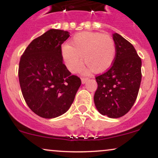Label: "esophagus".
<instances>
[{"instance_id":"34e87169","label":"esophagus","mask_w":158,"mask_h":158,"mask_svg":"<svg viewBox=\"0 0 158 158\" xmlns=\"http://www.w3.org/2000/svg\"><path fill=\"white\" fill-rule=\"evenodd\" d=\"M88 80V77H82V78H81V82H82V84H85V83L86 82V81Z\"/></svg>"}]
</instances>
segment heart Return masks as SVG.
I'll use <instances>...</instances> for the list:
<instances>
[{
  "instance_id": "heart-1",
  "label": "heart",
  "mask_w": 158,
  "mask_h": 158,
  "mask_svg": "<svg viewBox=\"0 0 158 158\" xmlns=\"http://www.w3.org/2000/svg\"><path fill=\"white\" fill-rule=\"evenodd\" d=\"M61 56L71 72H77L83 61L94 72L106 71L114 63L116 47L110 35L99 32H80L75 35L69 44L63 45Z\"/></svg>"
}]
</instances>
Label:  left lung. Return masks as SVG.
Segmentation results:
<instances>
[{
	"label": "left lung",
	"instance_id": "obj_1",
	"mask_svg": "<svg viewBox=\"0 0 158 158\" xmlns=\"http://www.w3.org/2000/svg\"><path fill=\"white\" fill-rule=\"evenodd\" d=\"M116 57L110 68L96 76L98 88L94 103L102 115L119 118L128 113L138 94L142 61L129 41L118 33L113 34Z\"/></svg>",
	"mask_w": 158,
	"mask_h": 158
}]
</instances>
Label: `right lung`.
<instances>
[{
    "mask_svg": "<svg viewBox=\"0 0 158 158\" xmlns=\"http://www.w3.org/2000/svg\"><path fill=\"white\" fill-rule=\"evenodd\" d=\"M69 32L48 30L32 40L19 62V78L24 100L35 114L50 119L64 114L73 103L81 79L63 63L61 44Z\"/></svg>",
    "mask_w": 158,
    "mask_h": 158,
    "instance_id": "right-lung-1",
    "label": "right lung"
}]
</instances>
